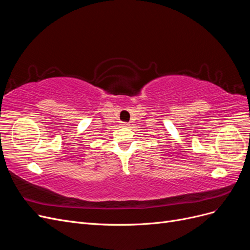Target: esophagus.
<instances>
[{"label":"esophagus","mask_w":250,"mask_h":250,"mask_svg":"<svg viewBox=\"0 0 250 250\" xmlns=\"http://www.w3.org/2000/svg\"><path fill=\"white\" fill-rule=\"evenodd\" d=\"M124 125H125V126H127V125H128V124H127V123H125V124H124Z\"/></svg>","instance_id":"1"}]
</instances>
